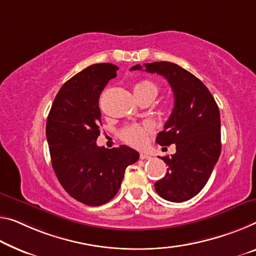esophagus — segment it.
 Wrapping results in <instances>:
<instances>
[{"label":"esophagus","mask_w":256,"mask_h":256,"mask_svg":"<svg viewBox=\"0 0 256 256\" xmlns=\"http://www.w3.org/2000/svg\"><path fill=\"white\" fill-rule=\"evenodd\" d=\"M140 158L142 160H148V159H151V156H148V154H145V153H140Z\"/></svg>","instance_id":"1"}]
</instances>
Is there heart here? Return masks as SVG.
<instances>
[{
	"instance_id": "heart-1",
	"label": "heart",
	"mask_w": 256,
	"mask_h": 256,
	"mask_svg": "<svg viewBox=\"0 0 256 256\" xmlns=\"http://www.w3.org/2000/svg\"><path fill=\"white\" fill-rule=\"evenodd\" d=\"M158 88L154 82L143 80L140 81L138 84H135L134 87V92H135L136 97H140L144 95H152L156 96ZM153 132V127L151 124H128L121 130V138H122L126 143L132 145L135 148H143L145 146L148 142V137Z\"/></svg>"
}]
</instances>
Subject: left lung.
<instances>
[{"label":"left lung","mask_w":256,"mask_h":256,"mask_svg":"<svg viewBox=\"0 0 256 256\" xmlns=\"http://www.w3.org/2000/svg\"><path fill=\"white\" fill-rule=\"evenodd\" d=\"M144 66L146 72L167 78L175 100L156 143L162 146L175 144L176 152L161 156L168 166L167 174L156 180L154 188L168 202H186L206 186L221 154L218 106L198 78L174 62H154ZM130 70H142V66L137 64Z\"/></svg>","instance_id":"8db88e82"}]
</instances>
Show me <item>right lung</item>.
<instances>
[{
	"label": "right lung",
	"instance_id": "add662e5",
	"mask_svg": "<svg viewBox=\"0 0 256 256\" xmlns=\"http://www.w3.org/2000/svg\"><path fill=\"white\" fill-rule=\"evenodd\" d=\"M118 66H88L62 84L46 120V140L54 174L68 194L84 205L100 206L119 191L124 170L140 158L132 148L97 146L105 86Z\"/></svg>",
	"mask_w": 256,
	"mask_h": 256
}]
</instances>
